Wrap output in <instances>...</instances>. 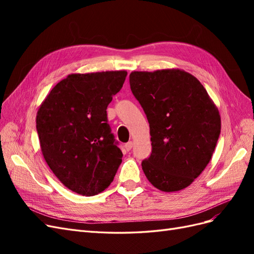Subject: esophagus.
Here are the masks:
<instances>
[{"label": "esophagus", "instance_id": "1", "mask_svg": "<svg viewBox=\"0 0 254 254\" xmlns=\"http://www.w3.org/2000/svg\"><path fill=\"white\" fill-rule=\"evenodd\" d=\"M132 146H133V143H132L131 141H130V142H128V143L125 144V149H126L127 151H129L130 149L132 148Z\"/></svg>", "mask_w": 254, "mask_h": 254}]
</instances>
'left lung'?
<instances>
[{"mask_svg": "<svg viewBox=\"0 0 254 254\" xmlns=\"http://www.w3.org/2000/svg\"><path fill=\"white\" fill-rule=\"evenodd\" d=\"M130 88L147 117L151 155L142 170L162 191L188 188L213 156L221 121L216 105L195 76L166 68L131 72Z\"/></svg>", "mask_w": 254, "mask_h": 254, "instance_id": "1", "label": "left lung"}]
</instances>
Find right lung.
<instances>
[{"instance_id": "right-lung-1", "label": "right lung", "mask_w": 254, "mask_h": 254, "mask_svg": "<svg viewBox=\"0 0 254 254\" xmlns=\"http://www.w3.org/2000/svg\"><path fill=\"white\" fill-rule=\"evenodd\" d=\"M126 71L70 74L45 97L36 124L45 162L75 193L94 196L110 186L123 153L107 123V107Z\"/></svg>"}]
</instances>
